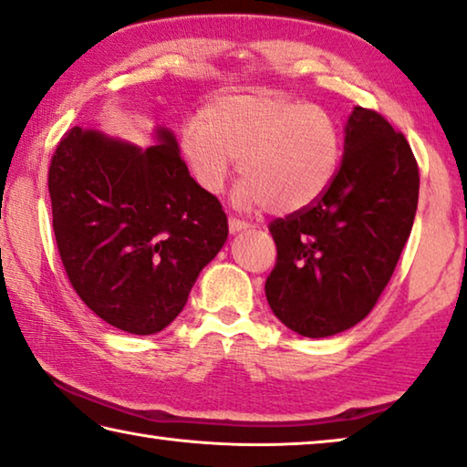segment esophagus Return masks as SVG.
<instances>
[{
  "label": "esophagus",
  "instance_id": "obj_1",
  "mask_svg": "<svg viewBox=\"0 0 467 467\" xmlns=\"http://www.w3.org/2000/svg\"><path fill=\"white\" fill-rule=\"evenodd\" d=\"M247 228H251L249 222H245V220H239V218H228V231H231L233 234H234V233H243V231H247Z\"/></svg>",
  "mask_w": 467,
  "mask_h": 467
}]
</instances>
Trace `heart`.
Instances as JSON below:
<instances>
[{"instance_id": "1", "label": "heart", "mask_w": 467, "mask_h": 467, "mask_svg": "<svg viewBox=\"0 0 467 467\" xmlns=\"http://www.w3.org/2000/svg\"><path fill=\"white\" fill-rule=\"evenodd\" d=\"M179 151L205 193L218 195L239 160L236 205L293 213L314 205L337 179L343 132L320 103L272 91L228 93L184 124Z\"/></svg>"}]
</instances>
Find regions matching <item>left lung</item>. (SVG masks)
<instances>
[{
	"label": "left lung",
	"mask_w": 467,
	"mask_h": 467,
	"mask_svg": "<svg viewBox=\"0 0 467 467\" xmlns=\"http://www.w3.org/2000/svg\"><path fill=\"white\" fill-rule=\"evenodd\" d=\"M418 191V164L403 132L374 109L353 108L327 193L268 226L276 243V265L265 280L274 316L309 338L364 320L410 239Z\"/></svg>",
	"instance_id": "left-lung-1"
}]
</instances>
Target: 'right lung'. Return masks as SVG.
I'll return each mask as SVG.
<instances>
[{"mask_svg": "<svg viewBox=\"0 0 467 467\" xmlns=\"http://www.w3.org/2000/svg\"><path fill=\"white\" fill-rule=\"evenodd\" d=\"M145 150L93 129L62 137L49 166L54 233L74 291L130 335L164 330L226 243L220 202L189 174L172 130Z\"/></svg>", "mask_w": 467, "mask_h": 467, "instance_id": "1", "label": "right lung"}]
</instances>
